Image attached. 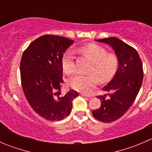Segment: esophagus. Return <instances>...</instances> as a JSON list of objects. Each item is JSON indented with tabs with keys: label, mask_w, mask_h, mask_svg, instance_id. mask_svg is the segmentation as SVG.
<instances>
[{
	"label": "esophagus",
	"mask_w": 152,
	"mask_h": 152,
	"mask_svg": "<svg viewBox=\"0 0 152 152\" xmlns=\"http://www.w3.org/2000/svg\"><path fill=\"white\" fill-rule=\"evenodd\" d=\"M82 96H85V97H88V98H90V96H87V95H86V94H84V93H82Z\"/></svg>",
	"instance_id": "obj_1"
}]
</instances>
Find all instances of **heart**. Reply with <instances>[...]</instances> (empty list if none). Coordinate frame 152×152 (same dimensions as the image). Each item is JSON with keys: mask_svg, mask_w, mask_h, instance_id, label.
<instances>
[{"mask_svg": "<svg viewBox=\"0 0 152 152\" xmlns=\"http://www.w3.org/2000/svg\"><path fill=\"white\" fill-rule=\"evenodd\" d=\"M80 51L93 62L88 75H76L69 80L70 87L85 94L91 93L98 82L106 83L115 75L119 67L118 58L113 53H108L104 48L96 44H89L80 48ZM62 67L64 72L71 75L76 70L73 53L67 50L62 58Z\"/></svg>", "mask_w": 152, "mask_h": 152, "instance_id": "b5f03b06", "label": "heart"}]
</instances>
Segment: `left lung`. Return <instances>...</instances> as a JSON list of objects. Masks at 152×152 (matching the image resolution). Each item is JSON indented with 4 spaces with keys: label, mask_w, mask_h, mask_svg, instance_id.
<instances>
[{
    "label": "left lung",
    "mask_w": 152,
    "mask_h": 152,
    "mask_svg": "<svg viewBox=\"0 0 152 152\" xmlns=\"http://www.w3.org/2000/svg\"><path fill=\"white\" fill-rule=\"evenodd\" d=\"M96 41L110 45L119 60L115 75L102 88L108 94L97 96L102 101V104L92 112L96 119L110 123L122 117L135 100L143 79L142 63L137 50L118 38L109 37Z\"/></svg>",
    "instance_id": "8db88e82"
}]
</instances>
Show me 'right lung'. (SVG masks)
Masks as SVG:
<instances>
[{
    "mask_svg": "<svg viewBox=\"0 0 152 152\" xmlns=\"http://www.w3.org/2000/svg\"><path fill=\"white\" fill-rule=\"evenodd\" d=\"M73 40L45 34L24 50L20 65L21 85L26 98L36 113L48 121H61L70 115L72 102L79 96L74 90L61 93L62 58Z\"/></svg>",
    "mask_w": 152,
    "mask_h": 152,
    "instance_id": "obj_1",
    "label": "right lung"
}]
</instances>
